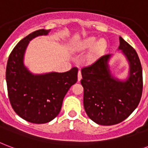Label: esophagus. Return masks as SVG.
Instances as JSON below:
<instances>
[{
  "label": "esophagus",
  "mask_w": 148,
  "mask_h": 148,
  "mask_svg": "<svg viewBox=\"0 0 148 148\" xmlns=\"http://www.w3.org/2000/svg\"><path fill=\"white\" fill-rule=\"evenodd\" d=\"M82 78V72L81 71H78V74H77V80H78V82H80Z\"/></svg>",
  "instance_id": "esophagus-1"
}]
</instances>
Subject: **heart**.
Listing matches in <instances>:
<instances>
[{
  "mask_svg": "<svg viewBox=\"0 0 148 148\" xmlns=\"http://www.w3.org/2000/svg\"><path fill=\"white\" fill-rule=\"evenodd\" d=\"M95 46V52L96 54H99L103 51H104L107 48V44L103 40L96 41L95 38H88L81 41L77 46V51H85L87 49H92Z\"/></svg>",
  "mask_w": 148,
  "mask_h": 148,
  "instance_id": "obj_1",
  "label": "heart"
}]
</instances>
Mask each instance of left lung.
<instances>
[{"label":"left lung","instance_id":"left-lung-1","mask_svg":"<svg viewBox=\"0 0 148 148\" xmlns=\"http://www.w3.org/2000/svg\"><path fill=\"white\" fill-rule=\"evenodd\" d=\"M121 49L130 63V76L121 82L110 74L106 55L82 69L84 108L91 120L102 125H113L126 119L137 108L143 92V72L136 50L122 38Z\"/></svg>","mask_w":148,"mask_h":148}]
</instances>
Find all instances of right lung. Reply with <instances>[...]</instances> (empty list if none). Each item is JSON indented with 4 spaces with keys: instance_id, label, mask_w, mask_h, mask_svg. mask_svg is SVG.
Here are the masks:
<instances>
[{
    "instance_id": "right-lung-1",
    "label": "right lung",
    "mask_w": 148,
    "mask_h": 148,
    "mask_svg": "<svg viewBox=\"0 0 148 148\" xmlns=\"http://www.w3.org/2000/svg\"><path fill=\"white\" fill-rule=\"evenodd\" d=\"M51 29H38L22 39L9 55L6 82L10 103L17 114L35 124L52 121L59 114L64 96L77 81V67L64 73L33 74L23 64L29 40L47 35Z\"/></svg>"
}]
</instances>
